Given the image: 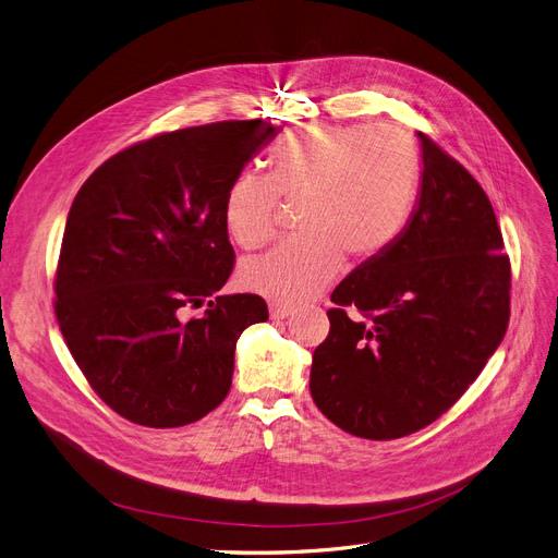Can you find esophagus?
Here are the masks:
<instances>
[{
    "instance_id": "34e87169",
    "label": "esophagus",
    "mask_w": 558,
    "mask_h": 558,
    "mask_svg": "<svg viewBox=\"0 0 558 558\" xmlns=\"http://www.w3.org/2000/svg\"><path fill=\"white\" fill-rule=\"evenodd\" d=\"M292 315L290 306H281V304H270V317L272 319H286Z\"/></svg>"
}]
</instances>
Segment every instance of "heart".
Segmentation results:
<instances>
[{
    "mask_svg": "<svg viewBox=\"0 0 558 558\" xmlns=\"http://www.w3.org/2000/svg\"><path fill=\"white\" fill-rule=\"evenodd\" d=\"M418 184L414 144L391 125H311L272 153V173H239L225 193V227L245 250L277 234L281 198L300 205L302 239L243 260L239 283L272 302L302 304L342 268L397 243Z\"/></svg>",
    "mask_w": 558,
    "mask_h": 558,
    "instance_id": "b5f03b06",
    "label": "heart"
}]
</instances>
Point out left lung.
Wrapping results in <instances>:
<instances>
[{
  "mask_svg": "<svg viewBox=\"0 0 558 558\" xmlns=\"http://www.w3.org/2000/svg\"><path fill=\"white\" fill-rule=\"evenodd\" d=\"M416 209L385 254L333 290L311 395L338 428L399 439L448 412L509 324L511 264L477 180L428 135ZM353 307L360 318L351 320Z\"/></svg>",
  "mask_w": 558,
  "mask_h": 558,
  "instance_id": "left-lung-1",
  "label": "left lung"
}]
</instances>
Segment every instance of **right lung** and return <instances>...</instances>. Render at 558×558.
Listing matches in <instances>:
<instances>
[{
	"label": "right lung",
	"instance_id": "1",
	"mask_svg": "<svg viewBox=\"0 0 558 558\" xmlns=\"http://www.w3.org/2000/svg\"><path fill=\"white\" fill-rule=\"evenodd\" d=\"M275 135L260 119L161 133L112 155L76 193L53 311L89 387L123 418L180 428L232 387L236 340L268 306L218 294L236 258L225 193ZM205 301L203 316L181 317Z\"/></svg>",
	"mask_w": 558,
	"mask_h": 558
}]
</instances>
